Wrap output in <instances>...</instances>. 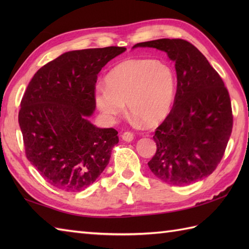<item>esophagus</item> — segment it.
Masks as SVG:
<instances>
[{
	"label": "esophagus",
	"mask_w": 249,
	"mask_h": 249,
	"mask_svg": "<svg viewBox=\"0 0 249 249\" xmlns=\"http://www.w3.org/2000/svg\"><path fill=\"white\" fill-rule=\"evenodd\" d=\"M122 139L126 142H131L134 140V134L130 133V131H125V133L122 135Z\"/></svg>",
	"instance_id": "1"
}]
</instances>
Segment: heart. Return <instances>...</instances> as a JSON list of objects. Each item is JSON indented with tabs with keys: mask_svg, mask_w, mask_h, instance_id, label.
<instances>
[{
	"mask_svg": "<svg viewBox=\"0 0 249 249\" xmlns=\"http://www.w3.org/2000/svg\"><path fill=\"white\" fill-rule=\"evenodd\" d=\"M176 94V77L166 63L129 59L114 66L106 77V88L95 89V103L109 118L129 113L145 126L160 123L170 112Z\"/></svg>",
	"mask_w": 249,
	"mask_h": 249,
	"instance_id": "obj_1",
	"label": "heart"
}]
</instances>
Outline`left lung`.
<instances>
[{"label": "left lung", "instance_id": "8db88e82", "mask_svg": "<svg viewBox=\"0 0 249 249\" xmlns=\"http://www.w3.org/2000/svg\"><path fill=\"white\" fill-rule=\"evenodd\" d=\"M134 47L165 51L176 62V96L171 111L153 137L157 151L147 162L151 171L177 186L209 177L225 154L233 126L223 79L187 40L162 38Z\"/></svg>", "mask_w": 249, "mask_h": 249}]
</instances>
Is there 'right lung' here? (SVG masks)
<instances>
[{"mask_svg": "<svg viewBox=\"0 0 249 249\" xmlns=\"http://www.w3.org/2000/svg\"><path fill=\"white\" fill-rule=\"evenodd\" d=\"M125 47L70 51L36 71L19 110L26 158L47 182L77 193L93 184L118 144V131L88 121L102 68Z\"/></svg>", "mask_w": 249, "mask_h": 249, "instance_id": "right-lung-1", "label": "right lung"}]
</instances>
